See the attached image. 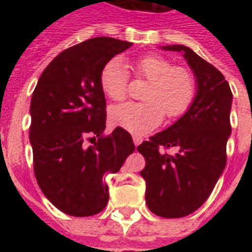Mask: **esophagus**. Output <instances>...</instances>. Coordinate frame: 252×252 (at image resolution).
Instances as JSON below:
<instances>
[{
  "mask_svg": "<svg viewBox=\"0 0 252 252\" xmlns=\"http://www.w3.org/2000/svg\"><path fill=\"white\" fill-rule=\"evenodd\" d=\"M133 142H134V145H136V146L140 145V144L142 142L141 136H138V134H133Z\"/></svg>",
  "mask_w": 252,
  "mask_h": 252,
  "instance_id": "34e87169",
  "label": "esophagus"
}]
</instances>
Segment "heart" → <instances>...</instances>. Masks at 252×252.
<instances>
[{
  "mask_svg": "<svg viewBox=\"0 0 252 252\" xmlns=\"http://www.w3.org/2000/svg\"><path fill=\"white\" fill-rule=\"evenodd\" d=\"M134 74L149 81L144 103L128 102L111 110V120L134 134H145L168 119L184 115L196 96V78L189 69L174 65L158 55L138 57L130 64ZM100 87L112 100H123L128 95V73L119 59L110 60L100 70Z\"/></svg>",
  "mask_w": 252,
  "mask_h": 252,
  "instance_id": "1",
  "label": "heart"
}]
</instances>
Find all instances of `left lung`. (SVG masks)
I'll use <instances>...</instances> for the list:
<instances>
[{"label":"left lung","mask_w":252,"mask_h":252,"mask_svg":"<svg viewBox=\"0 0 252 252\" xmlns=\"http://www.w3.org/2000/svg\"><path fill=\"white\" fill-rule=\"evenodd\" d=\"M183 52L197 80V95L189 110L137 150L145 158L141 176L145 200L154 215L178 219L199 209L213 191L226 165L231 133L230 86L219 69L184 45L165 47ZM174 147L176 153H167Z\"/></svg>","instance_id":"left-lung-1"}]
</instances>
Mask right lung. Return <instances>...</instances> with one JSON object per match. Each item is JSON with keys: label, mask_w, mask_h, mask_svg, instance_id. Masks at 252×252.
Here are the masks:
<instances>
[{"label": "right lung", "mask_w": 252, "mask_h": 252, "mask_svg": "<svg viewBox=\"0 0 252 252\" xmlns=\"http://www.w3.org/2000/svg\"><path fill=\"white\" fill-rule=\"evenodd\" d=\"M132 43L94 37L53 59L31 98L30 142L33 172L51 203L69 216L87 217L108 203L103 176L118 172L134 144L122 126L103 137L106 98L99 76Z\"/></svg>", "instance_id": "add662e5"}]
</instances>
